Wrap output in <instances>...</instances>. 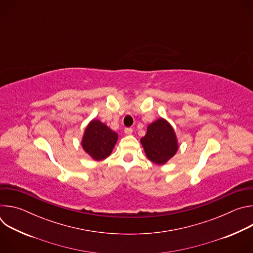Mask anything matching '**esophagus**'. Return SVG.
I'll list each match as a JSON object with an SVG mask.
<instances>
[{
  "instance_id": "esophagus-1",
  "label": "esophagus",
  "mask_w": 253,
  "mask_h": 253,
  "mask_svg": "<svg viewBox=\"0 0 253 253\" xmlns=\"http://www.w3.org/2000/svg\"><path fill=\"white\" fill-rule=\"evenodd\" d=\"M124 132H125V134H127V135H131L132 132H133V130H132V128H125Z\"/></svg>"
}]
</instances>
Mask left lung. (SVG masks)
<instances>
[{"instance_id":"obj_1","label":"left lung","mask_w":253,"mask_h":253,"mask_svg":"<svg viewBox=\"0 0 253 253\" xmlns=\"http://www.w3.org/2000/svg\"><path fill=\"white\" fill-rule=\"evenodd\" d=\"M140 142L147 158L158 165H164L178 150L175 131L170 123L163 118L148 125L147 132Z\"/></svg>"}]
</instances>
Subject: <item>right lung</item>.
I'll return each mask as SVG.
<instances>
[{"mask_svg":"<svg viewBox=\"0 0 253 253\" xmlns=\"http://www.w3.org/2000/svg\"><path fill=\"white\" fill-rule=\"evenodd\" d=\"M118 135L98 119L90 121L84 131L82 147L94 160L100 161L112 153Z\"/></svg>","mask_w":253,"mask_h":253,"instance_id":"1","label":"right lung"}]
</instances>
